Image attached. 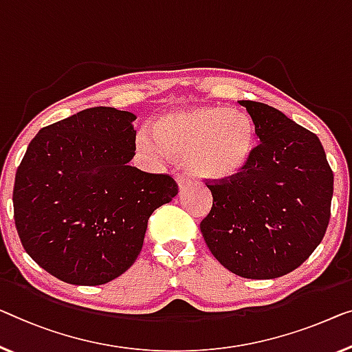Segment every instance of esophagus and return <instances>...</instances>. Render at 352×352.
<instances>
[{"label":"esophagus","mask_w":352,"mask_h":352,"mask_svg":"<svg viewBox=\"0 0 352 352\" xmlns=\"http://www.w3.org/2000/svg\"><path fill=\"white\" fill-rule=\"evenodd\" d=\"M177 182H178V188H180V192H182V191H185V190H188V188L191 186V180H190V178L178 177V178H177Z\"/></svg>","instance_id":"34e87169"}]
</instances>
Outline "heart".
<instances>
[{"instance_id": "heart-1", "label": "heart", "mask_w": 352, "mask_h": 352, "mask_svg": "<svg viewBox=\"0 0 352 352\" xmlns=\"http://www.w3.org/2000/svg\"><path fill=\"white\" fill-rule=\"evenodd\" d=\"M139 151L153 161L174 155L186 169L210 182H226L246 169L256 148L254 124L248 115L221 106H199L162 113L153 133L140 131Z\"/></svg>"}]
</instances>
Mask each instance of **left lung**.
<instances>
[{
	"label": "left lung",
	"instance_id": "obj_1",
	"mask_svg": "<svg viewBox=\"0 0 352 352\" xmlns=\"http://www.w3.org/2000/svg\"><path fill=\"white\" fill-rule=\"evenodd\" d=\"M239 104L253 120L261 144L242 174L207 185L213 206L201 232L229 272L272 280L296 270L321 243L333 172L316 134L267 104Z\"/></svg>",
	"mask_w": 352,
	"mask_h": 352
}]
</instances>
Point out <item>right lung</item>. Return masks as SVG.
Instances as JSON below:
<instances>
[{
  "label": "right lung",
  "mask_w": 352,
  "mask_h": 352,
  "mask_svg": "<svg viewBox=\"0 0 352 352\" xmlns=\"http://www.w3.org/2000/svg\"><path fill=\"white\" fill-rule=\"evenodd\" d=\"M134 113L91 107L42 128L14 183V219L36 264L58 280L98 286L142 250L150 214L177 196L169 175L129 166Z\"/></svg>",
  "instance_id": "add662e5"
}]
</instances>
